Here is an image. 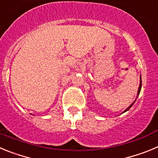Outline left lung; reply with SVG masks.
<instances>
[{"instance_id":"8db88e82","label":"left lung","mask_w":158,"mask_h":158,"mask_svg":"<svg viewBox=\"0 0 158 158\" xmlns=\"http://www.w3.org/2000/svg\"><path fill=\"white\" fill-rule=\"evenodd\" d=\"M141 89H142V77H141V76H140V84H139V89H138V93H137V96H136V99H135V101L133 102V103H132V104H131V105L129 106V107H127V108L126 110H124L123 111V113H124V112H126V111H127L128 110L130 109V108H131V107H132V106H133V104H135V102L136 101V100H137V98H138V96H139V93H140V91H141Z\"/></svg>"}]
</instances>
